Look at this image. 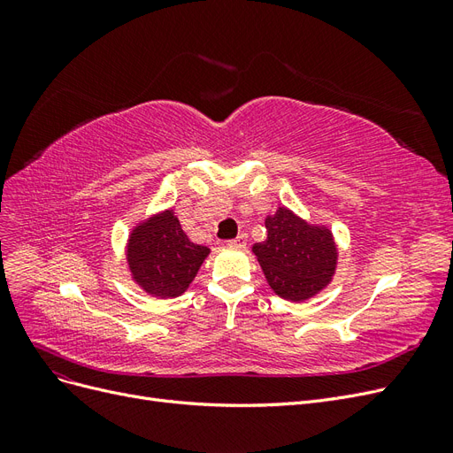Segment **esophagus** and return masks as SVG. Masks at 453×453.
Returning a JSON list of instances; mask_svg holds the SVG:
<instances>
[{
  "label": "esophagus",
  "mask_w": 453,
  "mask_h": 453,
  "mask_svg": "<svg viewBox=\"0 0 453 453\" xmlns=\"http://www.w3.org/2000/svg\"><path fill=\"white\" fill-rule=\"evenodd\" d=\"M245 243H248V236L245 234H238L234 240L228 242V248H234V250H243Z\"/></svg>",
  "instance_id": "esophagus-1"
}]
</instances>
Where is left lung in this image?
I'll use <instances>...</instances> for the list:
<instances>
[{"label":"left lung","instance_id":"1","mask_svg":"<svg viewBox=\"0 0 453 453\" xmlns=\"http://www.w3.org/2000/svg\"><path fill=\"white\" fill-rule=\"evenodd\" d=\"M265 225L268 236L253 245V253L272 291L291 303L321 293L338 265L331 228L311 225L285 205L268 215Z\"/></svg>","mask_w":453,"mask_h":453}]
</instances>
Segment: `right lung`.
<instances>
[{"mask_svg":"<svg viewBox=\"0 0 453 453\" xmlns=\"http://www.w3.org/2000/svg\"><path fill=\"white\" fill-rule=\"evenodd\" d=\"M208 255L210 248L187 238L172 208L143 219L127 242L132 281L155 298L181 296Z\"/></svg>","mask_w":453,"mask_h":453,"instance_id":"add662e5","label":"right lung"}]
</instances>
